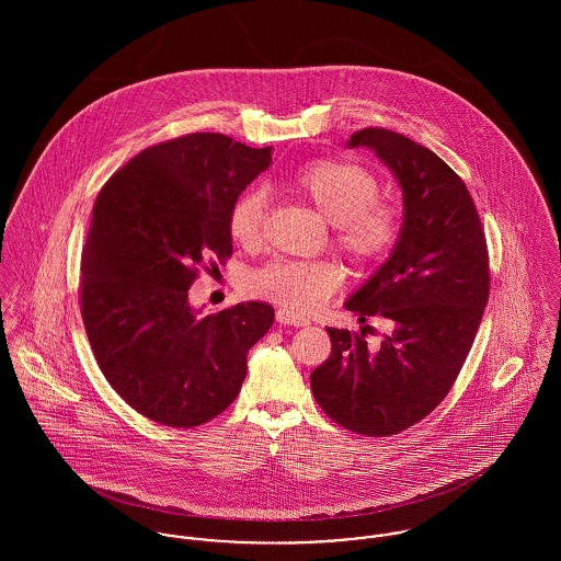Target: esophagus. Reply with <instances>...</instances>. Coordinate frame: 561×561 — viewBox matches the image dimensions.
Returning <instances> with one entry per match:
<instances>
[{
  "label": "esophagus",
  "instance_id": "34e87169",
  "mask_svg": "<svg viewBox=\"0 0 561 561\" xmlns=\"http://www.w3.org/2000/svg\"><path fill=\"white\" fill-rule=\"evenodd\" d=\"M276 321H278V323H285V325H296V328L309 325V320H307L305 316L294 313V311H289V309H278V311H276Z\"/></svg>",
  "mask_w": 561,
  "mask_h": 561
}]
</instances>
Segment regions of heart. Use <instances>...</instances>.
I'll list each match as a JSON object with an SVG mask.
<instances>
[{
  "label": "heart",
  "instance_id": "1",
  "mask_svg": "<svg viewBox=\"0 0 561 561\" xmlns=\"http://www.w3.org/2000/svg\"><path fill=\"white\" fill-rule=\"evenodd\" d=\"M296 190L334 229V243L356 263L374 265L398 245L401 214L380 203V183L371 170L354 161H309L294 176ZM267 192L250 187L229 211L231 238L254 248L263 240L267 218ZM341 270L332 261L274 259L245 278V289L285 309L313 311L341 287Z\"/></svg>",
  "mask_w": 561,
  "mask_h": 561
}]
</instances>
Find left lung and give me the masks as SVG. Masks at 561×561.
I'll list each match as a JSON object with an SVG mask.
<instances>
[{
    "mask_svg": "<svg viewBox=\"0 0 561 561\" xmlns=\"http://www.w3.org/2000/svg\"><path fill=\"white\" fill-rule=\"evenodd\" d=\"M347 147L376 151L403 192L398 245L345 302L360 323L382 318L391 332L369 350L365 328H325L332 352L311 374V389L341 427L391 436L454 387L488 302V248L465 181L434 151L382 127L352 134Z\"/></svg>",
    "mask_w": 561,
    "mask_h": 561,
    "instance_id": "obj_1",
    "label": "left lung"
}]
</instances>
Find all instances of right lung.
<instances>
[{
    "label": "right lung",
    "instance_id": "obj_1",
    "mask_svg": "<svg viewBox=\"0 0 561 561\" xmlns=\"http://www.w3.org/2000/svg\"><path fill=\"white\" fill-rule=\"evenodd\" d=\"M272 163L225 134L145 149L101 187L81 250V320L112 389L168 427H196L240 396L248 350L274 323L265 302L201 316L198 267L233 254L229 211Z\"/></svg>",
    "mask_w": 561,
    "mask_h": 561
}]
</instances>
